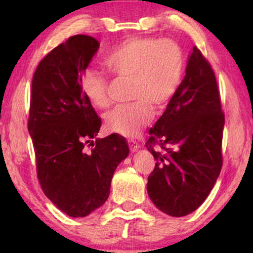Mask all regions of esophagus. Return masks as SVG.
I'll return each mask as SVG.
<instances>
[{
    "mask_svg": "<svg viewBox=\"0 0 253 253\" xmlns=\"http://www.w3.org/2000/svg\"><path fill=\"white\" fill-rule=\"evenodd\" d=\"M127 143H129V147H130V151L131 152H136L138 148H139V144H138L136 140L131 139V140L127 141Z\"/></svg>",
    "mask_w": 253,
    "mask_h": 253,
    "instance_id": "1",
    "label": "esophagus"
}]
</instances>
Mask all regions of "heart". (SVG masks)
<instances>
[{"mask_svg": "<svg viewBox=\"0 0 253 253\" xmlns=\"http://www.w3.org/2000/svg\"><path fill=\"white\" fill-rule=\"evenodd\" d=\"M106 64L120 78H131L129 98L133 102L116 107L105 117L107 129L133 137L151 122L152 107L162 109L177 93L184 74L185 60L181 47L169 39L131 37L106 56ZM83 92L93 105H112L109 82L100 70L82 72Z\"/></svg>", "mask_w": 253, "mask_h": 253, "instance_id": "obj_1", "label": "heart"}]
</instances>
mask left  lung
I'll return each instance as SVG.
<instances>
[{"mask_svg": "<svg viewBox=\"0 0 253 253\" xmlns=\"http://www.w3.org/2000/svg\"><path fill=\"white\" fill-rule=\"evenodd\" d=\"M223 126L215 75L193 47L185 77L146 143L157 161L147 192L159 210L184 216L205 202L222 168ZM157 144L160 151L154 150Z\"/></svg>", "mask_w": 253, "mask_h": 253, "instance_id": "8db88e82", "label": "left lung"}]
</instances>
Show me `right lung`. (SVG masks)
Listing matches in <instances>:
<instances>
[{"label": "right lung", "instance_id": "right-lung-1", "mask_svg": "<svg viewBox=\"0 0 253 253\" xmlns=\"http://www.w3.org/2000/svg\"><path fill=\"white\" fill-rule=\"evenodd\" d=\"M95 38L78 34L49 51L33 75L29 132L37 175L50 202L84 217L108 198L114 171L129 154L117 133L96 137L101 120L81 86L82 72L99 49Z\"/></svg>", "mask_w": 253, "mask_h": 253}]
</instances>
